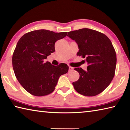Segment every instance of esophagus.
I'll list each match as a JSON object with an SVG mask.
<instances>
[{"instance_id": "1", "label": "esophagus", "mask_w": 130, "mask_h": 130, "mask_svg": "<svg viewBox=\"0 0 130 130\" xmlns=\"http://www.w3.org/2000/svg\"><path fill=\"white\" fill-rule=\"evenodd\" d=\"M73 70V68L71 67H69V72H70V71H72V70Z\"/></svg>"}]
</instances>
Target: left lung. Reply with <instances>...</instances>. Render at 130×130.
Returning a JSON list of instances; mask_svg holds the SVG:
<instances>
[{
	"mask_svg": "<svg viewBox=\"0 0 130 130\" xmlns=\"http://www.w3.org/2000/svg\"><path fill=\"white\" fill-rule=\"evenodd\" d=\"M70 38L77 43V56L86 59L87 70L77 68L78 80L72 83L78 93L94 96L110 84L115 75L116 54L111 41L105 34L89 28H81L68 32Z\"/></svg>",
	"mask_w": 130,
	"mask_h": 130,
	"instance_id": "obj_1",
	"label": "left lung"
}]
</instances>
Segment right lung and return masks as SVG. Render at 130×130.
<instances>
[{"instance_id":"1","label":"right lung","mask_w":130,"mask_h":130,"mask_svg":"<svg viewBox=\"0 0 130 130\" xmlns=\"http://www.w3.org/2000/svg\"><path fill=\"white\" fill-rule=\"evenodd\" d=\"M67 36V32L38 30L19 39L12 55V67L18 81L28 93L36 96L51 93L59 77L67 73L69 67L66 63L54 66L45 62L54 52L56 42Z\"/></svg>"}]
</instances>
